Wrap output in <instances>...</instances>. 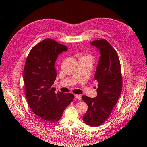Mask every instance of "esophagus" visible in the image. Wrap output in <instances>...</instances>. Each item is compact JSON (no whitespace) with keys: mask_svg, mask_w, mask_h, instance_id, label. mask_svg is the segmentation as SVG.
I'll return each instance as SVG.
<instances>
[{"mask_svg":"<svg viewBox=\"0 0 147 147\" xmlns=\"http://www.w3.org/2000/svg\"><path fill=\"white\" fill-rule=\"evenodd\" d=\"M75 97L77 99H79L80 100L81 99V95H75Z\"/></svg>","mask_w":147,"mask_h":147,"instance_id":"obj_1","label":"esophagus"}]
</instances>
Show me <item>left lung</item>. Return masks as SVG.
<instances>
[{"label": "left lung", "mask_w": 147, "mask_h": 147, "mask_svg": "<svg viewBox=\"0 0 147 147\" xmlns=\"http://www.w3.org/2000/svg\"><path fill=\"white\" fill-rule=\"evenodd\" d=\"M100 51V56L95 74L98 82L97 96L94 98L82 95L88 105L82 120L91 127L101 125L108 118L116 104L122 90V76L118 55L106 39L91 43Z\"/></svg>", "instance_id": "1"}]
</instances>
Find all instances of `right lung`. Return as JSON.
Instances as JSON below:
<instances>
[{"instance_id":"right-lung-1","label":"right lung","mask_w":147,"mask_h":147,"mask_svg":"<svg viewBox=\"0 0 147 147\" xmlns=\"http://www.w3.org/2000/svg\"><path fill=\"white\" fill-rule=\"evenodd\" d=\"M67 47L52 39H44L30 51L23 72L25 93L29 106L38 117L48 123L59 120L73 100L71 93L55 92L57 76L55 63L59 54Z\"/></svg>"}]
</instances>
